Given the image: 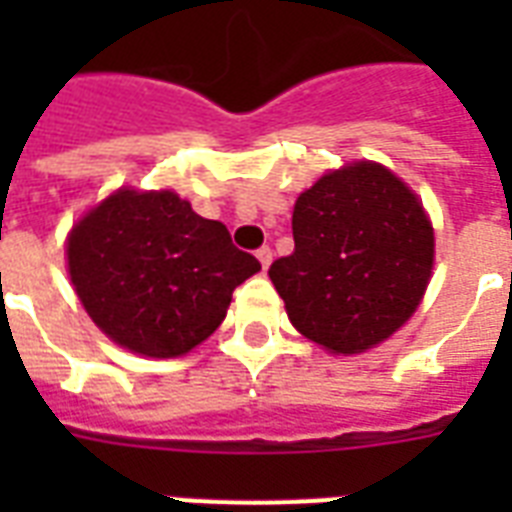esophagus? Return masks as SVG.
<instances>
[{
	"label": "esophagus",
	"mask_w": 512,
	"mask_h": 512,
	"mask_svg": "<svg viewBox=\"0 0 512 512\" xmlns=\"http://www.w3.org/2000/svg\"><path fill=\"white\" fill-rule=\"evenodd\" d=\"M257 260H260V265H263V271L271 265L273 260V249L271 247H260L257 249Z\"/></svg>",
	"instance_id": "obj_1"
}]
</instances>
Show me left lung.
<instances>
[{"mask_svg": "<svg viewBox=\"0 0 512 512\" xmlns=\"http://www.w3.org/2000/svg\"><path fill=\"white\" fill-rule=\"evenodd\" d=\"M295 252L273 260L289 321L332 353L390 337L422 300L433 271V228L420 199L380 164L329 172L300 193Z\"/></svg>", "mask_w": 512, "mask_h": 512, "instance_id": "obj_1", "label": "left lung"}]
</instances>
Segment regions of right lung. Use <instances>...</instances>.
I'll return each instance as SVG.
<instances>
[{
	"instance_id": "add662e5",
	"label": "right lung",
	"mask_w": 512,
	"mask_h": 512,
	"mask_svg": "<svg viewBox=\"0 0 512 512\" xmlns=\"http://www.w3.org/2000/svg\"><path fill=\"white\" fill-rule=\"evenodd\" d=\"M76 295L122 348L183 356L225 319L233 289L260 271L223 223L172 191H116L68 239Z\"/></svg>"
}]
</instances>
